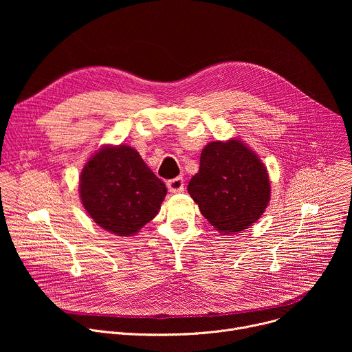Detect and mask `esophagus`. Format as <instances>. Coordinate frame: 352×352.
<instances>
[{"label": "esophagus", "instance_id": "obj_1", "mask_svg": "<svg viewBox=\"0 0 352 352\" xmlns=\"http://www.w3.org/2000/svg\"><path fill=\"white\" fill-rule=\"evenodd\" d=\"M167 186H168V190L173 192V193H177V192H182L184 190V178L182 177H177V178H173L167 182Z\"/></svg>", "mask_w": 352, "mask_h": 352}]
</instances>
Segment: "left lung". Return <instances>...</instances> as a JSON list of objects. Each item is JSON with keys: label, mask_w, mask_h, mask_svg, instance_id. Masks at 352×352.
<instances>
[{"label": "left lung", "mask_w": 352, "mask_h": 352, "mask_svg": "<svg viewBox=\"0 0 352 352\" xmlns=\"http://www.w3.org/2000/svg\"><path fill=\"white\" fill-rule=\"evenodd\" d=\"M188 192L208 221L221 234L252 226L270 200V181L259 157L241 140L212 142Z\"/></svg>", "instance_id": "8db88e82"}]
</instances>
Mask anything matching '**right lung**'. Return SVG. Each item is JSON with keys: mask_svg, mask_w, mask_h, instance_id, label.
I'll return each mask as SVG.
<instances>
[{"mask_svg": "<svg viewBox=\"0 0 352 352\" xmlns=\"http://www.w3.org/2000/svg\"><path fill=\"white\" fill-rule=\"evenodd\" d=\"M79 193L94 223L126 236L156 217L167 189L135 148L120 144L100 148L86 163Z\"/></svg>", "mask_w": 352, "mask_h": 352, "instance_id": "add662e5", "label": "right lung"}]
</instances>
